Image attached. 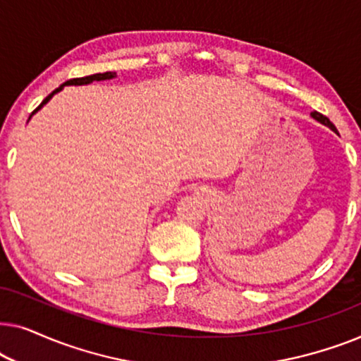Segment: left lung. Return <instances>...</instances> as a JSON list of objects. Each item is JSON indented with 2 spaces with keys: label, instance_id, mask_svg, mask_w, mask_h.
<instances>
[{
  "label": "left lung",
  "instance_id": "obj_1",
  "mask_svg": "<svg viewBox=\"0 0 361 361\" xmlns=\"http://www.w3.org/2000/svg\"><path fill=\"white\" fill-rule=\"evenodd\" d=\"M310 115H312V118H315V120H317V121L324 123V125H327L329 128H332V130L335 131V126L332 125V121H330L329 118L325 116V115H322V113H319V111H312V113H310Z\"/></svg>",
  "mask_w": 361,
  "mask_h": 361
}]
</instances>
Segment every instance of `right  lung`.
Returning a JSON list of instances; mask_svg holds the SVG:
<instances>
[{
	"mask_svg": "<svg viewBox=\"0 0 361 361\" xmlns=\"http://www.w3.org/2000/svg\"><path fill=\"white\" fill-rule=\"evenodd\" d=\"M116 75V73L115 72H105V73H93V75H88V77H80V78H71V80H67L66 83H62V85L61 87H59V88H56V90H54L52 93H49V95L46 97V98H44V100H42V103H41V105H39L37 108H36V110H34L32 111V115H34V113H36L37 110H41V108L44 106V105H46V103L49 102V100H51V98L54 97V93H57V92H61L62 90V88L63 87H66V85H85V83H90V82H93V80H106V78H113V77H115ZM29 118H31V116H29Z\"/></svg>",
	"mask_w": 361,
	"mask_h": 361,
	"instance_id": "add662e5",
	"label": "right lung"
}]
</instances>
